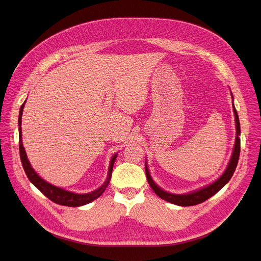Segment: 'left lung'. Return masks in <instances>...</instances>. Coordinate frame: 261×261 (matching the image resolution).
<instances>
[{
    "label": "left lung",
    "mask_w": 261,
    "mask_h": 261,
    "mask_svg": "<svg viewBox=\"0 0 261 261\" xmlns=\"http://www.w3.org/2000/svg\"><path fill=\"white\" fill-rule=\"evenodd\" d=\"M233 112H234V116H235L236 138H235V145H234V149H233V153H232L230 162L228 164L226 171L224 172V174L217 181L213 182L212 184H210V185H208V186H206L202 189H199V191H197V192H194L192 194H186V195H174V194H171V193L164 192L163 189H161L160 187H158L154 183L153 179L150 176L149 170L147 168V163H146V175H147L148 182H149L150 186L152 187L154 193L158 197H160L161 199L168 201L170 203H173L175 205L193 206V205H197V204L203 203L204 201L208 200L213 195H216L220 191V189H222L229 182V180L231 179V177L234 174L236 165H238V162H239V159H240V152H241V139L239 137L241 135L240 118H239V114H238V112H236V109H235L234 105H233Z\"/></svg>",
    "instance_id": "1"
}]
</instances>
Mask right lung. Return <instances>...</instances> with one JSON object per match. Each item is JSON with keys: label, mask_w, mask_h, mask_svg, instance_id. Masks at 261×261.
<instances>
[{"label": "right lung", "mask_w": 261, "mask_h": 261, "mask_svg": "<svg viewBox=\"0 0 261 261\" xmlns=\"http://www.w3.org/2000/svg\"><path fill=\"white\" fill-rule=\"evenodd\" d=\"M26 101L22 103L20 109H19V116H18V132H19V156H20V161L22 164L23 171H25L28 179L39 189V191L46 197L48 199H50L51 201H53L56 204L59 205H63V206H70V207H78V206H82L85 204H88L90 202H92L93 200L98 199L104 192L106 187L109 184V181L111 179V174H112V169H113V164L116 158V154L111 158L110 160V165H109V172H108V176L106 181L104 182V184L96 189V191L92 193H88V194H84V195H80V194H74L65 191V189H62L60 187L54 186L50 183H48L46 181H44L43 179H41L36 173L35 171L31 168V164L27 158L26 155V151L25 148L22 147V143H21V115H22V109L23 106H25Z\"/></svg>", "instance_id": "add662e5"}]
</instances>
